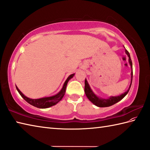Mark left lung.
Here are the masks:
<instances>
[{
    "label": "left lung",
    "instance_id": "8db88e82",
    "mask_svg": "<svg viewBox=\"0 0 150 150\" xmlns=\"http://www.w3.org/2000/svg\"><path fill=\"white\" fill-rule=\"evenodd\" d=\"M125 52L127 54V55L129 57V63L130 66H131V68H132V72H131V84L129 85V87L128 88V90H127L126 92L122 95H119V96H116V97H110V98H99L97 97L96 95H95L93 91L91 90V89L89 85L88 82L86 80V79H85V86H84V92L85 94L86 95V97L88 98L90 100L92 103L94 104L95 106H97L98 107H100V108H103V107H109L112 106V105L116 104L118 102H119L120 100H122V98L126 96V95L128 94V91L129 90L130 88H131L132 83V79H133V68H132V59L130 58V55L129 52L125 50Z\"/></svg>",
    "mask_w": 150,
    "mask_h": 150
}]
</instances>
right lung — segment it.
Returning a JSON list of instances; mask_svg holds the SVG:
<instances>
[{
	"mask_svg": "<svg viewBox=\"0 0 150 150\" xmlns=\"http://www.w3.org/2000/svg\"><path fill=\"white\" fill-rule=\"evenodd\" d=\"M75 73L73 74L70 75L68 79H66V81H65L64 84L63 85V87L61 89L58 93L56 94L55 95H53V96L52 97H44V98H38V99H32V98H30L27 97L25 96V95L22 93V92L18 90V88L17 86H16V88L18 91V92L21 95V97L24 98V99L26 100L27 103L30 104L32 106L39 108H50L51 106H53L54 105L57 104L59 103V101L62 100V97H64V95L65 94L66 92V86L67 84H68V81L73 78V76H74Z\"/></svg>",
	"mask_w": 150,
	"mask_h": 150,
	"instance_id": "obj_1",
	"label": "right lung"
}]
</instances>
